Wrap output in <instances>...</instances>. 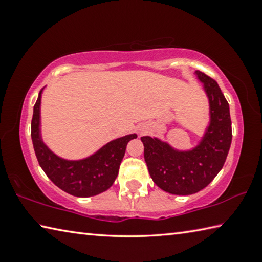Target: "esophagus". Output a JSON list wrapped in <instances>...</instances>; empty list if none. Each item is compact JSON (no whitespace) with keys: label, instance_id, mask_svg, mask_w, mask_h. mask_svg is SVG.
<instances>
[{"label":"esophagus","instance_id":"obj_1","mask_svg":"<svg viewBox=\"0 0 262 262\" xmlns=\"http://www.w3.org/2000/svg\"><path fill=\"white\" fill-rule=\"evenodd\" d=\"M141 133V134H142V133H143V132H140Z\"/></svg>","mask_w":262,"mask_h":262}]
</instances>
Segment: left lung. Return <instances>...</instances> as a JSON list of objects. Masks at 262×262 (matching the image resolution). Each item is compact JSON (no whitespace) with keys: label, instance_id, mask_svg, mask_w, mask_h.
Here are the masks:
<instances>
[{"label":"left lung","instance_id":"1","mask_svg":"<svg viewBox=\"0 0 262 262\" xmlns=\"http://www.w3.org/2000/svg\"><path fill=\"white\" fill-rule=\"evenodd\" d=\"M194 74L209 101V122L200 142L192 149L179 150L158 137H141L154 183L174 195L194 194L207 187L223 167L232 140L229 104L219 84L199 70Z\"/></svg>","mask_w":262,"mask_h":262}]
</instances>
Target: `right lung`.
Masks as SVG:
<instances>
[{
	"mask_svg": "<svg viewBox=\"0 0 262 262\" xmlns=\"http://www.w3.org/2000/svg\"><path fill=\"white\" fill-rule=\"evenodd\" d=\"M42 91L43 89L35 101L31 122V137L39 165L57 187L74 196L89 198L107 190L117 179L127 143L136 139L137 135L129 134L110 141L96 152L82 159H66L57 156L47 147L41 136Z\"/></svg>",
	"mask_w": 262,
	"mask_h": 262,
	"instance_id": "obj_1",
	"label": "right lung"
}]
</instances>
